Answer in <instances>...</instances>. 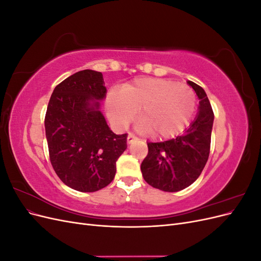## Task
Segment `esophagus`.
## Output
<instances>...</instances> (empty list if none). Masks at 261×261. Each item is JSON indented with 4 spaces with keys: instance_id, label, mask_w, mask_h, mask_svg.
Masks as SVG:
<instances>
[{
    "instance_id": "1",
    "label": "esophagus",
    "mask_w": 261,
    "mask_h": 261,
    "mask_svg": "<svg viewBox=\"0 0 261 261\" xmlns=\"http://www.w3.org/2000/svg\"><path fill=\"white\" fill-rule=\"evenodd\" d=\"M136 140H138V138L135 135H134V134L129 133L128 136H127V143L132 144V143H134V141H136Z\"/></svg>"
}]
</instances>
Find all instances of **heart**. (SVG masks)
Returning a JSON list of instances; mask_svg holds the SVG:
<instances>
[{
    "instance_id": "b5f03b06",
    "label": "heart",
    "mask_w": 261,
    "mask_h": 261,
    "mask_svg": "<svg viewBox=\"0 0 261 261\" xmlns=\"http://www.w3.org/2000/svg\"><path fill=\"white\" fill-rule=\"evenodd\" d=\"M196 94L185 85L161 78H137L112 91L107 99L111 121L125 127L139 110V128L159 138L175 136L191 122L196 111Z\"/></svg>"
}]
</instances>
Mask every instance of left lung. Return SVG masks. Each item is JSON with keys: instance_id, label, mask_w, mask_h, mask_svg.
I'll use <instances>...</instances> for the list:
<instances>
[{"instance_id": "1", "label": "left lung", "mask_w": 261, "mask_h": 261, "mask_svg": "<svg viewBox=\"0 0 261 261\" xmlns=\"http://www.w3.org/2000/svg\"><path fill=\"white\" fill-rule=\"evenodd\" d=\"M199 98V111L183 135L160 143H148L140 170L149 185L163 192H178L192 185L206 165L211 144L213 111L206 92L188 81Z\"/></svg>"}]
</instances>
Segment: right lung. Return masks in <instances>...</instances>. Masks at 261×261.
Masks as SVG:
<instances>
[{
	"mask_svg": "<svg viewBox=\"0 0 261 261\" xmlns=\"http://www.w3.org/2000/svg\"><path fill=\"white\" fill-rule=\"evenodd\" d=\"M100 72L85 69L55 87L44 127L52 167L68 187L92 193L108 186L116 161L127 148V134L116 135L99 111L107 88Z\"/></svg>",
	"mask_w": 261,
	"mask_h": 261,
	"instance_id": "1",
	"label": "right lung"
}]
</instances>
